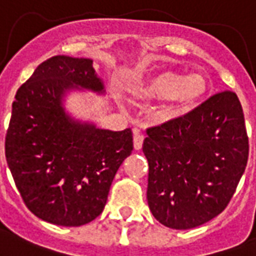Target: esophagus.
Masks as SVG:
<instances>
[{
  "label": "esophagus",
  "mask_w": 256,
  "mask_h": 256,
  "mask_svg": "<svg viewBox=\"0 0 256 256\" xmlns=\"http://www.w3.org/2000/svg\"><path fill=\"white\" fill-rule=\"evenodd\" d=\"M144 136L142 134L140 128H136L134 130V148L136 150H140L142 148V144H144Z\"/></svg>",
  "instance_id": "1"
}]
</instances>
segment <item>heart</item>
Listing matches in <instances>:
<instances>
[{
	"instance_id": "1",
	"label": "heart",
	"mask_w": 256,
	"mask_h": 256,
	"mask_svg": "<svg viewBox=\"0 0 256 256\" xmlns=\"http://www.w3.org/2000/svg\"><path fill=\"white\" fill-rule=\"evenodd\" d=\"M206 78L199 73L183 76L174 72H162L142 84L138 90L140 96L150 100H172L178 106H188L204 94Z\"/></svg>"
}]
</instances>
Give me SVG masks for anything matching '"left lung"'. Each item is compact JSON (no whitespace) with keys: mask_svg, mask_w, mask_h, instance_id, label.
<instances>
[{"mask_svg":"<svg viewBox=\"0 0 256 256\" xmlns=\"http://www.w3.org/2000/svg\"><path fill=\"white\" fill-rule=\"evenodd\" d=\"M148 203L162 224L187 230L219 215L248 160L242 104L234 92L207 98L184 116L148 128Z\"/></svg>","mask_w":256,"mask_h":256,"instance_id":"8db88e82","label":"left lung"}]
</instances>
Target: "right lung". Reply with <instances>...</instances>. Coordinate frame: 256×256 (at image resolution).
Wrapping results in <instances>:
<instances>
[{"mask_svg":"<svg viewBox=\"0 0 256 256\" xmlns=\"http://www.w3.org/2000/svg\"><path fill=\"white\" fill-rule=\"evenodd\" d=\"M104 92L88 58L56 56L18 88L5 156L26 207L42 220L77 227L104 211L116 172L132 152V128L110 132L66 116V90Z\"/></svg>","mask_w":256,"mask_h":256,"instance_id":"add662e5","label":"right lung"}]
</instances>
